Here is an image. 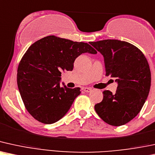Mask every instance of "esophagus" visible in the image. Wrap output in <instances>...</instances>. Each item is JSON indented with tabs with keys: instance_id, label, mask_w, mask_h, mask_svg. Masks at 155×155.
I'll return each mask as SVG.
<instances>
[{
	"instance_id": "1",
	"label": "esophagus",
	"mask_w": 155,
	"mask_h": 155,
	"mask_svg": "<svg viewBox=\"0 0 155 155\" xmlns=\"http://www.w3.org/2000/svg\"><path fill=\"white\" fill-rule=\"evenodd\" d=\"M82 90H83V91H85V92H90V91H91V88H88V87H83V88H82Z\"/></svg>"
}]
</instances>
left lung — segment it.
Here are the masks:
<instances>
[{
    "mask_svg": "<svg viewBox=\"0 0 155 155\" xmlns=\"http://www.w3.org/2000/svg\"><path fill=\"white\" fill-rule=\"evenodd\" d=\"M102 54L106 75L116 78V92L104 91L103 99L94 106L107 124L120 126L139 113L149 95L151 72L141 51L128 42L103 40L90 42Z\"/></svg>",
    "mask_w": 155,
    "mask_h": 155,
    "instance_id": "1",
    "label": "left lung"
}]
</instances>
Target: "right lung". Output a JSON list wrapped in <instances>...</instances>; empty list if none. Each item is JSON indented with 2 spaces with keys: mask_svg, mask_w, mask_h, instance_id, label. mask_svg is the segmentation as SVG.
I'll return each mask as SVG.
<instances>
[{
  "mask_svg": "<svg viewBox=\"0 0 155 155\" xmlns=\"http://www.w3.org/2000/svg\"><path fill=\"white\" fill-rule=\"evenodd\" d=\"M96 54L88 43L47 36L32 44L17 69V85L27 112L38 121L52 124L70 110L81 88L59 84L61 72L72 71L82 54Z\"/></svg>",
  "mask_w": 155,
  "mask_h": 155,
  "instance_id": "1",
  "label": "right lung"
}]
</instances>
